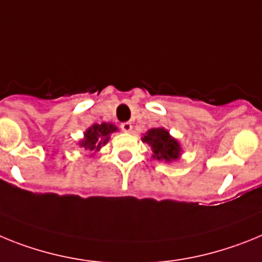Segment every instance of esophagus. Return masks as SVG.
I'll return each instance as SVG.
<instances>
[{"instance_id":"esophagus-1","label":"esophagus","mask_w":262,"mask_h":262,"mask_svg":"<svg viewBox=\"0 0 262 262\" xmlns=\"http://www.w3.org/2000/svg\"><path fill=\"white\" fill-rule=\"evenodd\" d=\"M121 129L125 133H130L132 129H133V125H132V122H122Z\"/></svg>"}]
</instances>
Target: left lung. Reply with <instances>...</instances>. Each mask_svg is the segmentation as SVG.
<instances>
[{"mask_svg":"<svg viewBox=\"0 0 262 262\" xmlns=\"http://www.w3.org/2000/svg\"><path fill=\"white\" fill-rule=\"evenodd\" d=\"M142 142L151 147L153 159L161 162H175L182 156V146L179 141L172 137L170 132L162 126L149 129L146 133L142 134Z\"/></svg>","mask_w":262,"mask_h":262,"instance_id":"left-lung-1","label":"left lung"}]
</instances>
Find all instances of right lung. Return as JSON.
<instances>
[{
  "label": "right lung",
  "instance_id": "add662e5",
  "mask_svg": "<svg viewBox=\"0 0 262 262\" xmlns=\"http://www.w3.org/2000/svg\"><path fill=\"white\" fill-rule=\"evenodd\" d=\"M118 128L115 124L101 122V124H93L92 126L84 132V137L77 144L79 146L87 150L91 157L95 156L104 145L108 144L111 134L117 132Z\"/></svg>",
  "mask_w": 262,
  "mask_h": 262
}]
</instances>
